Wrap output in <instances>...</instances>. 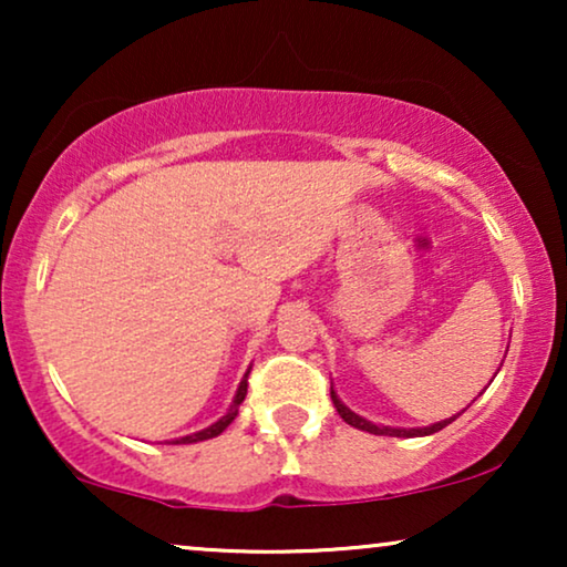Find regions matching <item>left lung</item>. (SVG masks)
I'll use <instances>...</instances> for the list:
<instances>
[{"label":"left lung","mask_w":567,"mask_h":567,"mask_svg":"<svg viewBox=\"0 0 567 567\" xmlns=\"http://www.w3.org/2000/svg\"><path fill=\"white\" fill-rule=\"evenodd\" d=\"M330 398H332V405H336V410H338V415L343 417V421L348 423V425H353V429H359V431H369V433H374V436H398V439H413V436H431V433H436V431H441V429H446L449 423L454 421V417H449V421H441V423H433V425H429V429H390V425H377V423H369V421H363L361 415H355V413H351V410H348L343 402L338 400V394L332 392V386H330Z\"/></svg>","instance_id":"8db88e82"}]
</instances>
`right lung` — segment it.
Instances as JSON below:
<instances>
[{
  "mask_svg": "<svg viewBox=\"0 0 567 567\" xmlns=\"http://www.w3.org/2000/svg\"><path fill=\"white\" fill-rule=\"evenodd\" d=\"M247 374H250V371H247ZM247 374H245L243 382H239V390H237V394H235V402H231L229 413L224 415L221 421H216L214 425H208V429H204V431L193 433V436H183V439H177L175 444H196V441L214 439V436H219L221 431H227V425L237 417V413H239V405H243V400H245V394H247Z\"/></svg>",
  "mask_w": 567,
  "mask_h": 567,
  "instance_id": "right-lung-1",
  "label": "right lung"
}]
</instances>
